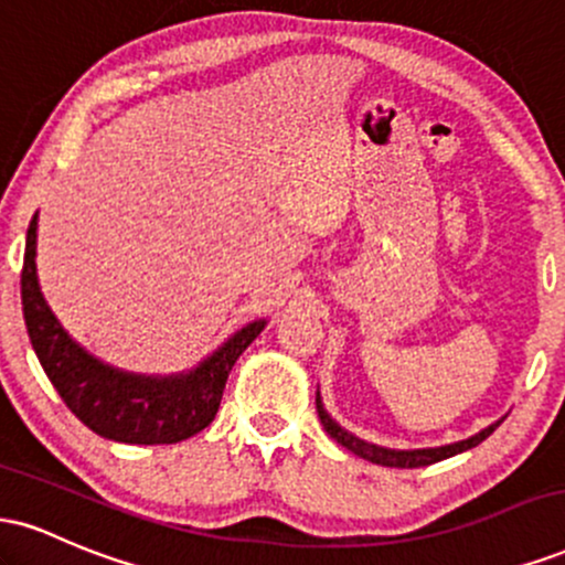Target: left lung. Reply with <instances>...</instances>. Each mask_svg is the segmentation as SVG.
<instances>
[{"label": "left lung", "mask_w": 565, "mask_h": 565, "mask_svg": "<svg viewBox=\"0 0 565 565\" xmlns=\"http://www.w3.org/2000/svg\"><path fill=\"white\" fill-rule=\"evenodd\" d=\"M316 412H319V419L323 425V430L332 436L337 444L345 446L348 451H353L355 457L361 459H369V462L374 465H382V468H425V465H433V462H440V459H449L454 454H462L472 449V446H478L481 440H486L491 436V433L497 430L499 423L489 425L486 430L476 433V436L465 438V440H457V444H446V446H436V449H408V451H398V449H385V446H377V444H366V440L355 438L353 433L342 430L340 425L334 423L332 417L327 414V408L321 404V395L316 393Z\"/></svg>", "instance_id": "8db88e82"}]
</instances>
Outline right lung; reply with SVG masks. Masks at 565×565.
Segmentation results:
<instances>
[{"label":"right lung","instance_id":"right-lung-1","mask_svg":"<svg viewBox=\"0 0 565 565\" xmlns=\"http://www.w3.org/2000/svg\"><path fill=\"white\" fill-rule=\"evenodd\" d=\"M21 300L31 345L63 404L97 436L119 444H178L204 430L215 419L233 364L268 323H246L196 369L170 377H146L103 364L71 340L39 289L36 215L25 233Z\"/></svg>","mask_w":565,"mask_h":565}]
</instances>
